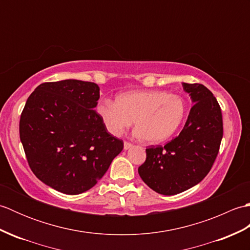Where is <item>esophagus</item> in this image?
Segmentation results:
<instances>
[{"instance_id": "esophagus-1", "label": "esophagus", "mask_w": 250, "mask_h": 250, "mask_svg": "<svg viewBox=\"0 0 250 250\" xmlns=\"http://www.w3.org/2000/svg\"><path fill=\"white\" fill-rule=\"evenodd\" d=\"M133 146V144H131V143H129V142H125L124 143V148H125V150H128V149H130V148Z\"/></svg>"}]
</instances>
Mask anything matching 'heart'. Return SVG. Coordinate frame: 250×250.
<instances>
[{
	"mask_svg": "<svg viewBox=\"0 0 250 250\" xmlns=\"http://www.w3.org/2000/svg\"><path fill=\"white\" fill-rule=\"evenodd\" d=\"M97 113L111 135L118 136L134 121L135 135L161 143L176 133L187 113L185 100L163 90H136L103 100Z\"/></svg>",
	"mask_w": 250,
	"mask_h": 250,
	"instance_id": "1",
	"label": "heart"
}]
</instances>
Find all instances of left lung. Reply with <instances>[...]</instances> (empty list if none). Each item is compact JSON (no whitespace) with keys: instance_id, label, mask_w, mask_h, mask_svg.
Instances as JSON below:
<instances>
[{"instance_id":"obj_1","label":"left lung","mask_w":250,"mask_h":250,"mask_svg":"<svg viewBox=\"0 0 250 250\" xmlns=\"http://www.w3.org/2000/svg\"><path fill=\"white\" fill-rule=\"evenodd\" d=\"M194 104L184 129L166 146L146 149L139 174L148 187L164 195L190 189L203 179L215 162L224 134L220 106L201 83H183Z\"/></svg>"}]
</instances>
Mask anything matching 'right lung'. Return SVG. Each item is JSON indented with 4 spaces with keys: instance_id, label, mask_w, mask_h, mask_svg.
I'll return each mask as SVG.
<instances>
[{
    "instance_id": "add662e5",
    "label": "right lung",
    "mask_w": 250,
    "mask_h": 250,
    "mask_svg": "<svg viewBox=\"0 0 250 250\" xmlns=\"http://www.w3.org/2000/svg\"><path fill=\"white\" fill-rule=\"evenodd\" d=\"M100 88L65 79L44 83L26 100L19 133L32 172L65 194L91 189L124 149L95 111Z\"/></svg>"
}]
</instances>
